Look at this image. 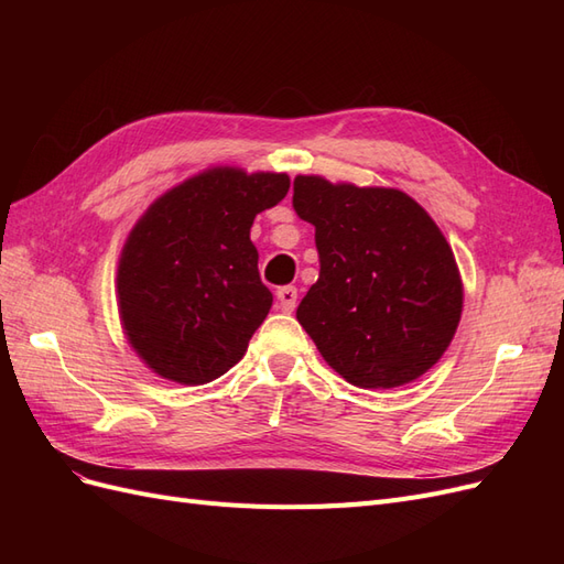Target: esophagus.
I'll return each mask as SVG.
<instances>
[{"mask_svg":"<svg viewBox=\"0 0 564 564\" xmlns=\"http://www.w3.org/2000/svg\"><path fill=\"white\" fill-rule=\"evenodd\" d=\"M296 301H299L296 286H280V289H278V305H280V311L294 313Z\"/></svg>","mask_w":564,"mask_h":564,"instance_id":"34e87169","label":"esophagus"}]
</instances>
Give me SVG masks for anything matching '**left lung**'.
I'll use <instances>...</instances> for the list:
<instances>
[{
  "label": "left lung",
  "mask_w": 564,
  "mask_h": 564,
  "mask_svg": "<svg viewBox=\"0 0 564 564\" xmlns=\"http://www.w3.org/2000/svg\"><path fill=\"white\" fill-rule=\"evenodd\" d=\"M294 209L315 226L319 278L296 317L324 360L357 388H398L452 344L464 305L445 235L388 187L294 181Z\"/></svg>",
  "instance_id": "8db88e82"
}]
</instances>
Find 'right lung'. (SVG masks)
I'll list each match as a JSON object with an SVG mask.
<instances>
[{
    "mask_svg": "<svg viewBox=\"0 0 564 564\" xmlns=\"http://www.w3.org/2000/svg\"><path fill=\"white\" fill-rule=\"evenodd\" d=\"M286 191V174L212 169L162 195L135 224L119 259V315L160 377L199 386L242 360L272 305L249 230Z\"/></svg>",
    "mask_w": 564,
    "mask_h": 564,
    "instance_id": "add662e5",
    "label": "right lung"
}]
</instances>
